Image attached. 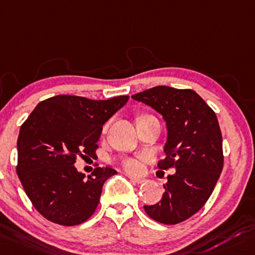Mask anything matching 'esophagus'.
Listing matches in <instances>:
<instances>
[{
  "mask_svg": "<svg viewBox=\"0 0 255 255\" xmlns=\"http://www.w3.org/2000/svg\"><path fill=\"white\" fill-rule=\"evenodd\" d=\"M129 179L132 182H134V183H138V184H141L145 182V178H141V177H133V176H129Z\"/></svg>",
  "mask_w": 255,
  "mask_h": 255,
  "instance_id": "obj_1",
  "label": "esophagus"
}]
</instances>
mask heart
I'll list each match as a JSON object with an SVG mask.
<instances>
[{
	"label": "heart",
	"instance_id": "obj_1",
	"mask_svg": "<svg viewBox=\"0 0 255 255\" xmlns=\"http://www.w3.org/2000/svg\"><path fill=\"white\" fill-rule=\"evenodd\" d=\"M121 166L127 171L128 173H139L141 171V163L135 157H123L121 160Z\"/></svg>",
	"mask_w": 255,
	"mask_h": 255
}]
</instances>
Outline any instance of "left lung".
Returning <instances> with one entry per match:
<instances>
[{
	"label": "left lung",
	"mask_w": 255,
	"mask_h": 255,
	"mask_svg": "<svg viewBox=\"0 0 255 255\" xmlns=\"http://www.w3.org/2000/svg\"><path fill=\"white\" fill-rule=\"evenodd\" d=\"M151 106L166 121L168 130L165 159L160 170L176 168L163 186L162 199L145 205L146 215L165 225L188 220L204 206L216 186L222 167V135L215 112L191 89L159 87L132 95Z\"/></svg>",
	"instance_id": "left-lung-1"
}]
</instances>
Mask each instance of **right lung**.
<instances>
[{
    "instance_id": "add662e5",
    "label": "right lung",
    "mask_w": 255,
    "mask_h": 255,
    "mask_svg": "<svg viewBox=\"0 0 255 255\" xmlns=\"http://www.w3.org/2000/svg\"><path fill=\"white\" fill-rule=\"evenodd\" d=\"M128 99L52 96L37 104L21 125L15 171L31 204L45 219L76 226L95 213L104 182L117 171L96 167L85 179L74 162L78 156H96L103 125Z\"/></svg>"
}]
</instances>
